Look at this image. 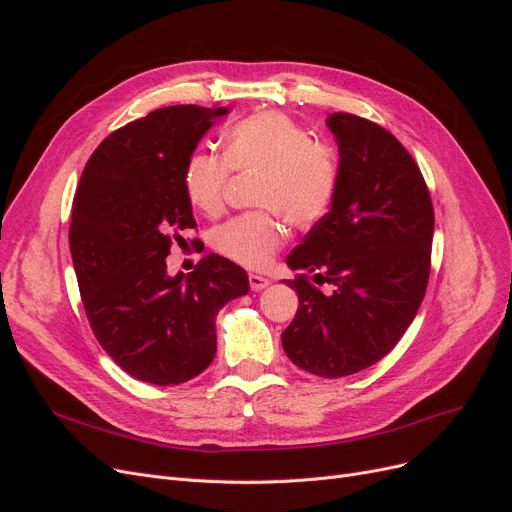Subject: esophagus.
Masks as SVG:
<instances>
[{
	"label": "esophagus",
	"instance_id": "obj_1",
	"mask_svg": "<svg viewBox=\"0 0 512 512\" xmlns=\"http://www.w3.org/2000/svg\"><path fill=\"white\" fill-rule=\"evenodd\" d=\"M249 286H251V290H263L270 286V280L263 276H257V274H249Z\"/></svg>",
	"mask_w": 512,
	"mask_h": 512
}]
</instances>
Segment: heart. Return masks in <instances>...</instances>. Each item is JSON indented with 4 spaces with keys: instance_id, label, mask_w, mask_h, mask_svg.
<instances>
[{
    "instance_id": "1",
    "label": "heart",
    "mask_w": 512,
    "mask_h": 512,
    "mask_svg": "<svg viewBox=\"0 0 512 512\" xmlns=\"http://www.w3.org/2000/svg\"><path fill=\"white\" fill-rule=\"evenodd\" d=\"M230 172L257 174L253 205L263 209L215 228L211 247L238 265L259 270L284 245V220L297 230H309L326 218L338 186V157L328 143L311 139L290 116L267 110L226 132L222 157H188L184 191L207 218L224 211Z\"/></svg>"
}]
</instances>
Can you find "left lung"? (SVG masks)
I'll return each mask as SVG.
<instances>
[{"label": "left lung", "instance_id": "obj_1", "mask_svg": "<svg viewBox=\"0 0 512 512\" xmlns=\"http://www.w3.org/2000/svg\"><path fill=\"white\" fill-rule=\"evenodd\" d=\"M328 126L338 186L326 218L286 257L301 274L286 280L299 309L282 346L301 369L342 378L386 357L415 319L432 267L434 205L415 159L386 128L346 112Z\"/></svg>", "mask_w": 512, "mask_h": 512}]
</instances>
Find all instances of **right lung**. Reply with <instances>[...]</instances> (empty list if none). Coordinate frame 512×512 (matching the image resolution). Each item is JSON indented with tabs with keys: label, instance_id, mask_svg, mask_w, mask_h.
Wrapping results in <instances>:
<instances>
[{
	"label": "right lung",
	"instance_id": "1",
	"mask_svg": "<svg viewBox=\"0 0 512 512\" xmlns=\"http://www.w3.org/2000/svg\"><path fill=\"white\" fill-rule=\"evenodd\" d=\"M226 107L170 105L105 137L80 176L70 253L103 351L141 382L193 380L215 357V315L249 292L247 272L215 253L191 274L166 272L180 232L195 228L184 166Z\"/></svg>",
	"mask_w": 512,
	"mask_h": 512
}]
</instances>
